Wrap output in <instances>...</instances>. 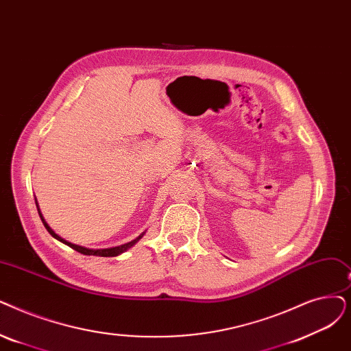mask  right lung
I'll return each instance as SVG.
<instances>
[{
	"label": "right lung",
	"instance_id": "add662e5",
	"mask_svg": "<svg viewBox=\"0 0 351 351\" xmlns=\"http://www.w3.org/2000/svg\"><path fill=\"white\" fill-rule=\"evenodd\" d=\"M36 205H37V209H38V215H40V218H41V221H43V223H44V226H45V230H47L49 232H50V235L53 237V238H56L57 241H60V242H63V243H66V245H69L70 248H73L74 251H77V252H80V254H84V255H96V256H117V255H120V254H123L125 251H128L129 248H132L136 242H138L142 237H143V234L142 235H139L138 238L136 239H133V241H130V242H128V243H123V245H119V247H113V248H103V250H90V248H84V247H82V245H75V243H71V242H69V241H66L64 238H62L60 235H57L51 228L49 226V223L45 222V219L43 218V215H41V212H40V208H38V204H37V201H36Z\"/></svg>",
	"mask_w": 351,
	"mask_h": 351
}]
</instances>
